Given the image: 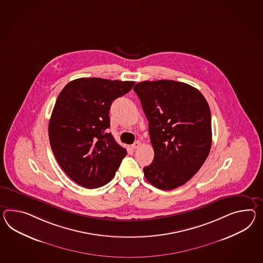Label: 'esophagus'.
Instances as JSON below:
<instances>
[{
	"instance_id": "1",
	"label": "esophagus",
	"mask_w": 263,
	"mask_h": 263,
	"mask_svg": "<svg viewBox=\"0 0 263 263\" xmlns=\"http://www.w3.org/2000/svg\"><path fill=\"white\" fill-rule=\"evenodd\" d=\"M141 145V142L140 141H135L134 143L132 144V149H137V148L140 147Z\"/></svg>"
}]
</instances>
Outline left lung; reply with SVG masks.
Instances as JSON below:
<instances>
[{"instance_id": "left-lung-1", "label": "left lung", "mask_w": 263, "mask_h": 263, "mask_svg": "<svg viewBox=\"0 0 263 263\" xmlns=\"http://www.w3.org/2000/svg\"><path fill=\"white\" fill-rule=\"evenodd\" d=\"M149 123L154 160L145 179L161 190L183 185L202 166L212 144L211 112L189 84L160 80L134 86Z\"/></svg>"}]
</instances>
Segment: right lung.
<instances>
[{
    "label": "right lung",
    "instance_id": "add662e5",
    "mask_svg": "<svg viewBox=\"0 0 263 263\" xmlns=\"http://www.w3.org/2000/svg\"><path fill=\"white\" fill-rule=\"evenodd\" d=\"M134 84L81 78L59 94L48 124L49 141L60 166L79 185L94 189L108 183L127 155L107 133L109 110Z\"/></svg>",
    "mask_w": 263,
    "mask_h": 263
}]
</instances>
